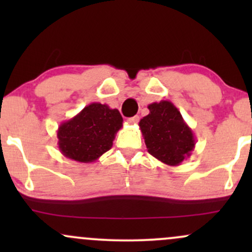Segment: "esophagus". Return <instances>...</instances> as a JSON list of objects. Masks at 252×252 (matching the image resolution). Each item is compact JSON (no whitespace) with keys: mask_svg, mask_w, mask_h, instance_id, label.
<instances>
[{"mask_svg":"<svg viewBox=\"0 0 252 252\" xmlns=\"http://www.w3.org/2000/svg\"><path fill=\"white\" fill-rule=\"evenodd\" d=\"M138 121H140V117H138V116H134V117L128 118V123H130V124H137Z\"/></svg>","mask_w":252,"mask_h":252,"instance_id":"obj_1","label":"esophagus"}]
</instances>
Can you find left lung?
<instances>
[{"mask_svg": "<svg viewBox=\"0 0 252 252\" xmlns=\"http://www.w3.org/2000/svg\"><path fill=\"white\" fill-rule=\"evenodd\" d=\"M148 109L149 114L138 123L148 153L164 164L179 166L195 147L192 129L169 100L152 103Z\"/></svg>", "mask_w": 252, "mask_h": 252, "instance_id": "1", "label": "left lung"}]
</instances>
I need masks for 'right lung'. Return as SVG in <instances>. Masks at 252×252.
<instances>
[{"instance_id":"1","label":"right lung","mask_w":252,"mask_h":252,"mask_svg":"<svg viewBox=\"0 0 252 252\" xmlns=\"http://www.w3.org/2000/svg\"><path fill=\"white\" fill-rule=\"evenodd\" d=\"M123 118L117 109L106 104L91 103L79 114L65 121L57 132L58 147L67 158L82 163L97 161L111 149Z\"/></svg>"}]
</instances>
